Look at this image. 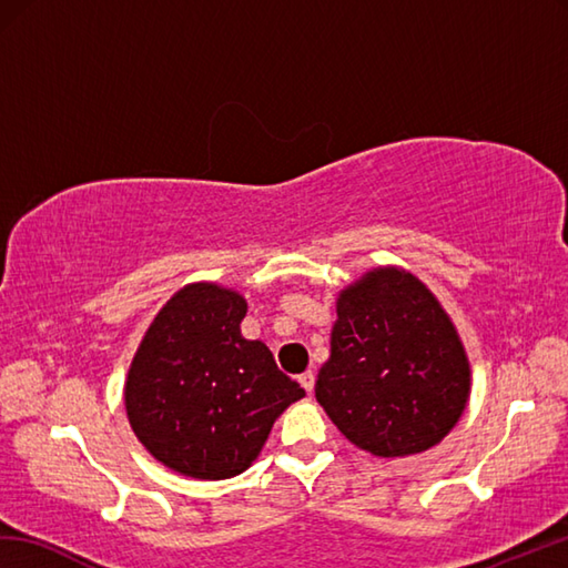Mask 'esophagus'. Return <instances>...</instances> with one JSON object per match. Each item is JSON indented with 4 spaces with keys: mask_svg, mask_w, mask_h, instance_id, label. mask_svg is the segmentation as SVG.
Masks as SVG:
<instances>
[{
    "mask_svg": "<svg viewBox=\"0 0 568 568\" xmlns=\"http://www.w3.org/2000/svg\"><path fill=\"white\" fill-rule=\"evenodd\" d=\"M297 379H300V385L305 387V392H307V394H312V389H314V373H312V371H307V373H302Z\"/></svg>",
    "mask_w": 568,
    "mask_h": 568,
    "instance_id": "1",
    "label": "esophagus"
}]
</instances>
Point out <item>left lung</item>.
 Masks as SVG:
<instances>
[{
    "instance_id": "obj_1",
    "label": "left lung",
    "mask_w": 568,
    "mask_h": 568,
    "mask_svg": "<svg viewBox=\"0 0 568 568\" xmlns=\"http://www.w3.org/2000/svg\"><path fill=\"white\" fill-rule=\"evenodd\" d=\"M336 314L314 385L334 426L377 457L438 445L471 389L465 346L438 297L404 268H373L341 290Z\"/></svg>"
}]
</instances>
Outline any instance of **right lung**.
I'll list each match as a JSON object with an SVG mask.
<instances>
[{
    "label": "right lung",
    "instance_id": "add662e5",
    "mask_svg": "<svg viewBox=\"0 0 568 568\" xmlns=\"http://www.w3.org/2000/svg\"><path fill=\"white\" fill-rule=\"evenodd\" d=\"M246 300L215 283L181 287L154 316L125 379L130 428L193 479L252 467L285 408L305 397L261 341L242 336Z\"/></svg>",
    "mask_w": 568,
    "mask_h": 568
}]
</instances>
